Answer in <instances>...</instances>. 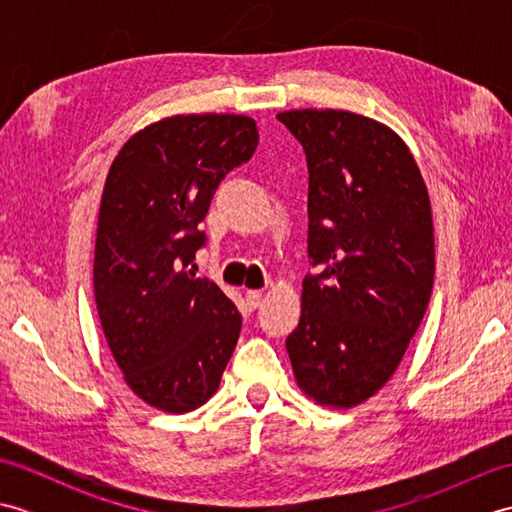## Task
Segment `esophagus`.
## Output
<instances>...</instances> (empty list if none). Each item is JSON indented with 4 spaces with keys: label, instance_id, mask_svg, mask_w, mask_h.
Masks as SVG:
<instances>
[{
    "label": "esophagus",
    "instance_id": "1",
    "mask_svg": "<svg viewBox=\"0 0 512 512\" xmlns=\"http://www.w3.org/2000/svg\"><path fill=\"white\" fill-rule=\"evenodd\" d=\"M259 303H262V292H259V290H246V308L248 310H255V308H259Z\"/></svg>",
    "mask_w": 512,
    "mask_h": 512
}]
</instances>
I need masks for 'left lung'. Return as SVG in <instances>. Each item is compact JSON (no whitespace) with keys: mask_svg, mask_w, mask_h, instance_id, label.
Masks as SVG:
<instances>
[{"mask_svg":"<svg viewBox=\"0 0 512 512\" xmlns=\"http://www.w3.org/2000/svg\"><path fill=\"white\" fill-rule=\"evenodd\" d=\"M277 118L308 162V257L301 319L288 339L299 387L350 409L396 372L427 312L436 248L420 169L398 134L343 110Z\"/></svg>","mask_w":512,"mask_h":512,"instance_id":"1","label":"left lung"}]
</instances>
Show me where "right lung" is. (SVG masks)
I'll return each instance as SVG.
<instances>
[{
	"instance_id": "1",
	"label": "right lung",
	"mask_w": 512,
	"mask_h": 512,
	"mask_svg": "<svg viewBox=\"0 0 512 512\" xmlns=\"http://www.w3.org/2000/svg\"><path fill=\"white\" fill-rule=\"evenodd\" d=\"M259 143L253 118L171 116L127 140L107 173L94 248V297L125 383L169 413L209 400L231 358L242 314L187 270L200 222L228 171Z\"/></svg>"
}]
</instances>
